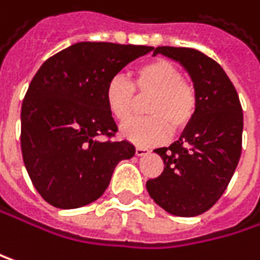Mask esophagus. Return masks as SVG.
Instances as JSON below:
<instances>
[{"label":"esophagus","mask_w":260,"mask_h":260,"mask_svg":"<svg viewBox=\"0 0 260 260\" xmlns=\"http://www.w3.org/2000/svg\"><path fill=\"white\" fill-rule=\"evenodd\" d=\"M146 154H149V149L142 148V146H137V148H136V155L142 157V155H146Z\"/></svg>","instance_id":"esophagus-1"}]
</instances>
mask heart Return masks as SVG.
<instances>
[{
  "label": "heart",
  "mask_w": 260,
  "mask_h": 260,
  "mask_svg": "<svg viewBox=\"0 0 260 260\" xmlns=\"http://www.w3.org/2000/svg\"><path fill=\"white\" fill-rule=\"evenodd\" d=\"M146 117L134 118L121 126V136L136 145H158L171 131L178 134L192 123L198 109L195 85L184 79L181 68L165 57L139 65L131 82L121 76L109 79L105 88V102L109 114L118 123L126 121L145 99Z\"/></svg>",
  "instance_id": "obj_1"
}]
</instances>
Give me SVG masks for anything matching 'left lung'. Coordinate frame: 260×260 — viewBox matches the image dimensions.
I'll return each instance as SVG.
<instances>
[{
    "label": "left lung",
    "instance_id": "8db88e82",
    "mask_svg": "<svg viewBox=\"0 0 260 260\" xmlns=\"http://www.w3.org/2000/svg\"><path fill=\"white\" fill-rule=\"evenodd\" d=\"M178 60L198 92V109L180 140L155 149L165 169L146 183L151 198L175 216H197L225 192L242 151L244 114L222 67L195 48L157 47L154 54Z\"/></svg>",
    "mask_w": 260,
    "mask_h": 260
}]
</instances>
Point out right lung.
<instances>
[{
  "mask_svg": "<svg viewBox=\"0 0 260 260\" xmlns=\"http://www.w3.org/2000/svg\"><path fill=\"white\" fill-rule=\"evenodd\" d=\"M154 47L79 42L48 57L21 108V151L28 177L53 207L77 209L103 195L118 161L136 148L115 140L105 88ZM104 140H101V137Z\"/></svg>",
  "mask_w": 260,
  "mask_h": 260,
  "instance_id": "right-lung-1",
  "label": "right lung"
}]
</instances>
